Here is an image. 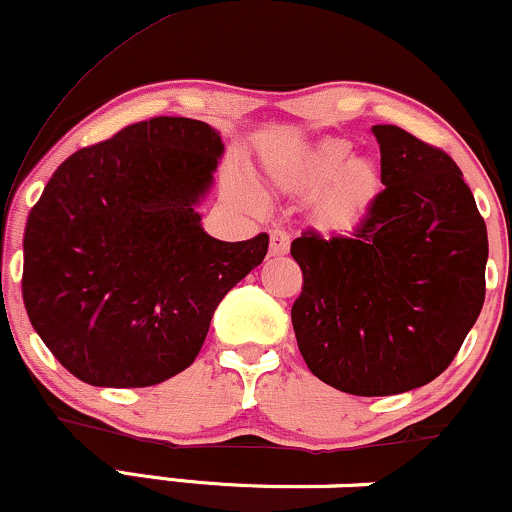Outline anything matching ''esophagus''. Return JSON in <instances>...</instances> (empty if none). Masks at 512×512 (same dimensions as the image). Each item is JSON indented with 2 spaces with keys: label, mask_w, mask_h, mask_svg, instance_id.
<instances>
[{
  "label": "esophagus",
  "mask_w": 512,
  "mask_h": 512,
  "mask_svg": "<svg viewBox=\"0 0 512 512\" xmlns=\"http://www.w3.org/2000/svg\"><path fill=\"white\" fill-rule=\"evenodd\" d=\"M289 248H291V238L286 231H272V236H269V255L272 257H284L289 255Z\"/></svg>",
  "instance_id": "esophagus-1"
}]
</instances>
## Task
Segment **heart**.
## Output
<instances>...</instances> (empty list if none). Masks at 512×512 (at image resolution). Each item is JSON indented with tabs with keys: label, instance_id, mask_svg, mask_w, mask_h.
I'll return each instance as SVG.
<instances>
[{
	"label": "heart",
	"instance_id": "obj_1",
	"mask_svg": "<svg viewBox=\"0 0 512 512\" xmlns=\"http://www.w3.org/2000/svg\"><path fill=\"white\" fill-rule=\"evenodd\" d=\"M349 139H322L269 166V180L293 197H313L310 221L325 236H349L373 216L385 175L373 156L351 154Z\"/></svg>",
	"mask_w": 512,
	"mask_h": 512
}]
</instances>
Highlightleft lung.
Returning a JSON list of instances; mask_svg holds the SVG:
<instances>
[{"instance_id":"obj_1","label":"left lung","mask_w":512,"mask_h":512,"mask_svg":"<svg viewBox=\"0 0 512 512\" xmlns=\"http://www.w3.org/2000/svg\"><path fill=\"white\" fill-rule=\"evenodd\" d=\"M385 190L351 238L291 243L303 291L293 332L310 373L358 397L428 385L481 313L489 238L462 170L395 125H375Z\"/></svg>"}]
</instances>
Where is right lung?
<instances>
[{"mask_svg": "<svg viewBox=\"0 0 512 512\" xmlns=\"http://www.w3.org/2000/svg\"><path fill=\"white\" fill-rule=\"evenodd\" d=\"M223 142L190 117H154L76 151L23 233V303L69 373L149 387L195 361L216 305L267 255L269 236L223 243L197 207Z\"/></svg>", "mask_w": 512, "mask_h": 512, "instance_id": "right-lung-1", "label": "right lung"}]
</instances>
